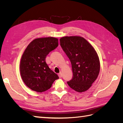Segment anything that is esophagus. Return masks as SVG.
Wrapping results in <instances>:
<instances>
[{"label": "esophagus", "instance_id": "esophagus-1", "mask_svg": "<svg viewBox=\"0 0 123 123\" xmlns=\"http://www.w3.org/2000/svg\"><path fill=\"white\" fill-rule=\"evenodd\" d=\"M58 76H59V78H61V77H62V73H61V72H60L59 73H58Z\"/></svg>", "mask_w": 123, "mask_h": 123}]
</instances>
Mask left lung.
Segmentation results:
<instances>
[{"label":"left lung","mask_w":123,"mask_h":123,"mask_svg":"<svg viewBox=\"0 0 123 123\" xmlns=\"http://www.w3.org/2000/svg\"><path fill=\"white\" fill-rule=\"evenodd\" d=\"M59 40L72 65L73 77L67 81L68 85L78 92L87 91L99 74L100 62L97 53L82 37L65 36Z\"/></svg>","instance_id":"8db88e82"}]
</instances>
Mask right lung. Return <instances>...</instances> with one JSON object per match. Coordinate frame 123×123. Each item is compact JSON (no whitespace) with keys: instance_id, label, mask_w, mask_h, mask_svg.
<instances>
[{"instance_id":"right-lung-1","label":"right lung","mask_w":123,"mask_h":123,"mask_svg":"<svg viewBox=\"0 0 123 123\" xmlns=\"http://www.w3.org/2000/svg\"><path fill=\"white\" fill-rule=\"evenodd\" d=\"M58 46L52 37L33 40L26 48L20 63V72L26 86L33 91L43 92L50 89L59 79L46 62L47 55Z\"/></svg>"}]
</instances>
